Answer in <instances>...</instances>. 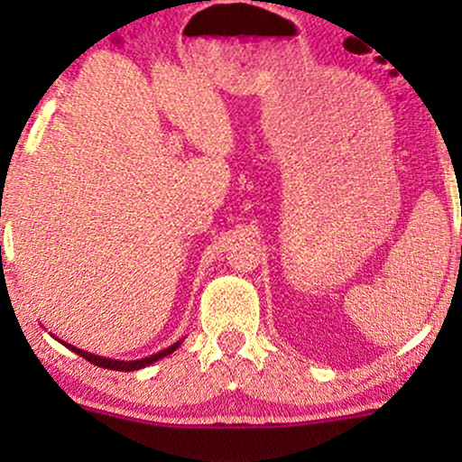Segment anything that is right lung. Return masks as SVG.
Instances as JSON below:
<instances>
[{
    "label": "right lung",
    "instance_id": "add662e5",
    "mask_svg": "<svg viewBox=\"0 0 462 462\" xmlns=\"http://www.w3.org/2000/svg\"><path fill=\"white\" fill-rule=\"evenodd\" d=\"M62 343H65V341H62ZM180 343H182V341L173 343L171 347H167V349H161V352H158V354H153V356H147V358H141V360H113V358L95 356V354H88V352H84V349H78V347L69 346V343H65V346H67L69 349H71V352H76L78 356H82L84 360H88V363L97 365V367H104V369H113V371H136V369H143V367H147V365L156 363V360H161V358H164V356H169V354H171V352H176V349L180 347Z\"/></svg>",
    "mask_w": 462,
    "mask_h": 462
}]
</instances>
